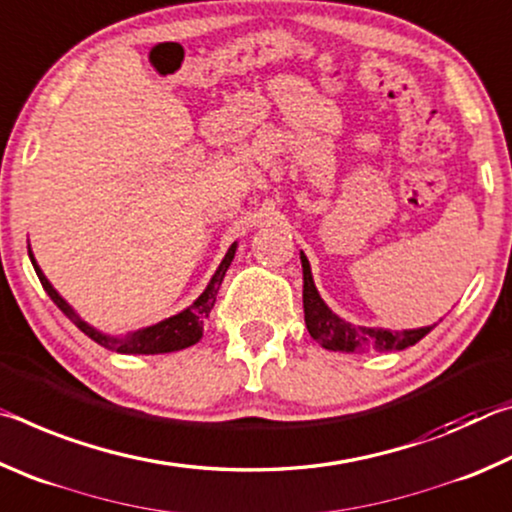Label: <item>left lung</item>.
<instances>
[{
    "instance_id": "obj_1",
    "label": "left lung",
    "mask_w": 512,
    "mask_h": 512,
    "mask_svg": "<svg viewBox=\"0 0 512 512\" xmlns=\"http://www.w3.org/2000/svg\"><path fill=\"white\" fill-rule=\"evenodd\" d=\"M302 262V305H305V323L311 334V339L323 345L325 350L334 352H393L404 350L409 345L418 343L422 336H427L433 327L420 329H404V332H391V329L379 327H361L345 323L329 309L323 298L318 296L314 277L305 253H300Z\"/></svg>"
}]
</instances>
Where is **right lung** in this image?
Listing matches in <instances>:
<instances>
[{"instance_id": "obj_1", "label": "right lung", "mask_w": 512, "mask_h": 512, "mask_svg": "<svg viewBox=\"0 0 512 512\" xmlns=\"http://www.w3.org/2000/svg\"><path fill=\"white\" fill-rule=\"evenodd\" d=\"M235 250H237V244H232L228 248V253H225L221 266L216 268V273L210 280V284H207V289L201 293V296H198L194 305H189L185 311H180V314L162 320V323H158V325L137 329V332L128 334L126 339H112V336L101 334L99 329H94V327L85 323V320L79 314H76V311L69 307L63 298L58 296V291L51 287L45 273L40 271L36 259H33L31 250H29V257H31L33 268H36V273L40 277V284L47 291V296L54 300L56 307L63 311V314L69 320H72V323L79 327L85 336H90L94 343H99V345H103V348H108L112 352H119V354H162V352L183 350V348H189V345L201 341L203 323H205V318L210 316V311L214 307L216 293H219L225 271H228L232 257H235Z\"/></svg>"}]
</instances>
